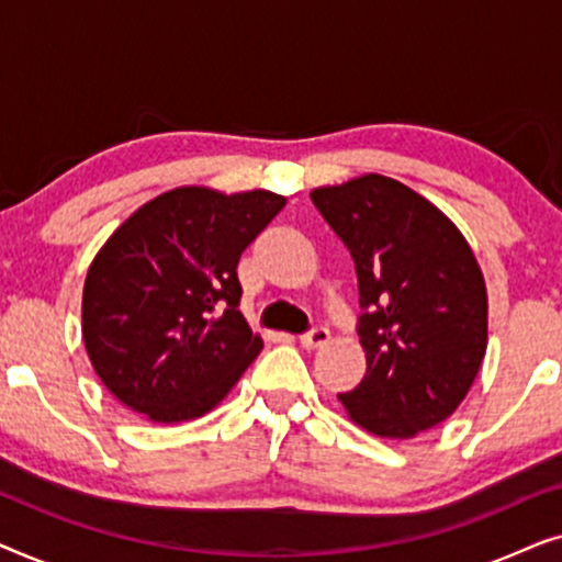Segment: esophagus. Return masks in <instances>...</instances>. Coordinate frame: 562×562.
I'll list each match as a JSON object with an SVG mask.
<instances>
[{"label": "esophagus", "instance_id": "esophagus-1", "mask_svg": "<svg viewBox=\"0 0 562 562\" xmlns=\"http://www.w3.org/2000/svg\"><path fill=\"white\" fill-rule=\"evenodd\" d=\"M327 342H329V329L327 327H314L306 335L299 337V345H302L304 350H317Z\"/></svg>", "mask_w": 562, "mask_h": 562}]
</instances>
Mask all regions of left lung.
<instances>
[{
    "instance_id": "8db88e82",
    "label": "left lung",
    "mask_w": 562,
    "mask_h": 562,
    "mask_svg": "<svg viewBox=\"0 0 562 562\" xmlns=\"http://www.w3.org/2000/svg\"><path fill=\"white\" fill-rule=\"evenodd\" d=\"M350 250L366 375L337 402L366 432L409 440L458 409L488 345V294L448 214L402 181L366 173L312 189Z\"/></svg>"
}]
</instances>
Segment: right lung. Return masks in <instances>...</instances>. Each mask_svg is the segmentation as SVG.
Wrapping results in <instances>:
<instances>
[{
	"mask_svg": "<svg viewBox=\"0 0 562 562\" xmlns=\"http://www.w3.org/2000/svg\"><path fill=\"white\" fill-rule=\"evenodd\" d=\"M286 199L179 187L135 210L91 260L81 335L106 391L145 419L204 417L263 340L237 310V260Z\"/></svg>",
	"mask_w": 562,
	"mask_h": 562,
	"instance_id": "add662e5",
	"label": "right lung"
}]
</instances>
